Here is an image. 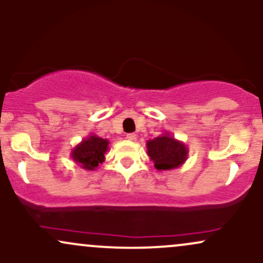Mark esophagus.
I'll list each match as a JSON object with an SVG mask.
<instances>
[{"label": "esophagus", "instance_id": "34e87169", "mask_svg": "<svg viewBox=\"0 0 263 263\" xmlns=\"http://www.w3.org/2000/svg\"><path fill=\"white\" fill-rule=\"evenodd\" d=\"M126 138H127L128 141H136V138H137V136H136L135 134H128L127 136H126Z\"/></svg>", "mask_w": 263, "mask_h": 263}]
</instances>
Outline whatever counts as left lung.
Segmentation results:
<instances>
[{
	"instance_id": "left-lung-1",
	"label": "left lung",
	"mask_w": 263,
	"mask_h": 263,
	"mask_svg": "<svg viewBox=\"0 0 263 263\" xmlns=\"http://www.w3.org/2000/svg\"><path fill=\"white\" fill-rule=\"evenodd\" d=\"M147 155L155 163L157 171H171L179 168L188 158V147L178 141L170 132L148 140L146 143Z\"/></svg>"
}]
</instances>
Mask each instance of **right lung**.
<instances>
[{"label": "right lung", "instance_id": "right-lung-1", "mask_svg": "<svg viewBox=\"0 0 263 263\" xmlns=\"http://www.w3.org/2000/svg\"><path fill=\"white\" fill-rule=\"evenodd\" d=\"M108 141L96 135H89L71 149V159L83 170L95 171L105 161Z\"/></svg>", "mask_w": 263, "mask_h": 263}]
</instances>
